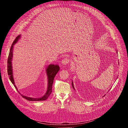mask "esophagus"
Returning <instances> with one entry per match:
<instances>
[{
    "instance_id": "34e87169",
    "label": "esophagus",
    "mask_w": 128,
    "mask_h": 128,
    "mask_svg": "<svg viewBox=\"0 0 128 128\" xmlns=\"http://www.w3.org/2000/svg\"><path fill=\"white\" fill-rule=\"evenodd\" d=\"M69 59L67 58H65L64 59H63L62 61V64L63 65H67L69 63Z\"/></svg>"
}]
</instances>
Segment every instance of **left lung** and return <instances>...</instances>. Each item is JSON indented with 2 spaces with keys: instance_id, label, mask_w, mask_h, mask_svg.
<instances>
[{
  "instance_id": "left-lung-1",
  "label": "left lung",
  "mask_w": 128,
  "mask_h": 128,
  "mask_svg": "<svg viewBox=\"0 0 128 128\" xmlns=\"http://www.w3.org/2000/svg\"><path fill=\"white\" fill-rule=\"evenodd\" d=\"M116 52L118 53V52ZM72 87H73V88H74V84H73V82H72ZM75 90V89H74Z\"/></svg>"
}]
</instances>
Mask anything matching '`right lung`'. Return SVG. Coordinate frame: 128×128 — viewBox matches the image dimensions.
<instances>
[{"label":"right lung","instance_id":"right-lung-1","mask_svg":"<svg viewBox=\"0 0 128 128\" xmlns=\"http://www.w3.org/2000/svg\"><path fill=\"white\" fill-rule=\"evenodd\" d=\"M20 38V35H18L17 37L14 40V41L10 48V53L8 54V74L9 76V78L12 84L14 86L15 88L18 90L17 88L16 87V86L14 84V80L13 78V75H12V50L14 48V46L17 42L18 40ZM60 70V67L58 65H54V64H50L49 65L46 70V74L48 76V89L46 90V92L44 96H43L41 98H31L27 97L25 96H23L21 94V96L26 100L28 101H44L47 99V98L49 97L50 94L52 93V86L54 82V79L55 76L56 74H57L58 72Z\"/></svg>","mask_w":128,"mask_h":128}]
</instances>
